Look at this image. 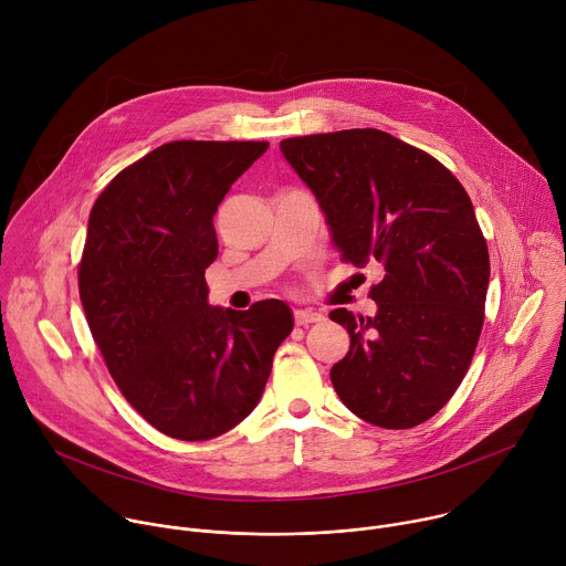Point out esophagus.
Listing matches in <instances>:
<instances>
[{
    "label": "esophagus",
    "instance_id": "34e87169",
    "mask_svg": "<svg viewBox=\"0 0 566 566\" xmlns=\"http://www.w3.org/2000/svg\"><path fill=\"white\" fill-rule=\"evenodd\" d=\"M322 319H325V315L313 311V308H297L295 311V325L297 327H308V325H313V322H322Z\"/></svg>",
    "mask_w": 566,
    "mask_h": 566
}]
</instances>
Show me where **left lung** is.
I'll list each match as a JSON object with an SVG mask.
<instances>
[{
	"label": "left lung",
	"mask_w": 566,
	"mask_h": 566,
	"mask_svg": "<svg viewBox=\"0 0 566 566\" xmlns=\"http://www.w3.org/2000/svg\"><path fill=\"white\" fill-rule=\"evenodd\" d=\"M284 158L325 212L340 258L378 264L376 315L334 308L349 332L332 367L363 421L408 430L461 385L483 327L491 260L472 201L434 156L380 129L284 138Z\"/></svg>",
	"instance_id": "left-lung-1"
}]
</instances>
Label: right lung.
Listing matches in <instances>:
<instances>
[{
    "mask_svg": "<svg viewBox=\"0 0 566 566\" xmlns=\"http://www.w3.org/2000/svg\"><path fill=\"white\" fill-rule=\"evenodd\" d=\"M269 149L264 140H172L118 172L96 199L77 269L92 336L129 406L158 432L214 439L260 402L293 329L282 300L208 304L212 217Z\"/></svg>",
    "mask_w": 566,
    "mask_h": 566,
    "instance_id": "obj_1",
    "label": "right lung"
}]
</instances>
